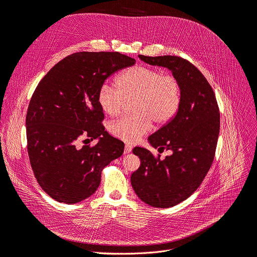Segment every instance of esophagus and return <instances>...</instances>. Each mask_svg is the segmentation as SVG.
Segmentation results:
<instances>
[{
	"mask_svg": "<svg viewBox=\"0 0 257 257\" xmlns=\"http://www.w3.org/2000/svg\"><path fill=\"white\" fill-rule=\"evenodd\" d=\"M131 151H132V147L130 146L129 144H126V145H125V150H124V153H125V154H127V153H130Z\"/></svg>",
	"mask_w": 257,
	"mask_h": 257,
	"instance_id": "34e87169",
	"label": "esophagus"
}]
</instances>
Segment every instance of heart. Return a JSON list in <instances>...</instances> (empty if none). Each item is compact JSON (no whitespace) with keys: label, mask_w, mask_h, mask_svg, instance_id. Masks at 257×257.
Here are the masks:
<instances>
[{"label":"heart","mask_w":257,"mask_h":257,"mask_svg":"<svg viewBox=\"0 0 257 257\" xmlns=\"http://www.w3.org/2000/svg\"><path fill=\"white\" fill-rule=\"evenodd\" d=\"M116 88L103 85L98 89L96 102L104 114L116 116L126 102L135 114L120 117L109 126L115 138L136 143L151 129L169 124L177 115L183 99L181 82L172 74L160 69L137 65L122 71L115 79Z\"/></svg>","instance_id":"heart-1"}]
</instances>
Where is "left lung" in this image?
<instances>
[{
    "label": "left lung",
    "mask_w": 257,
    "mask_h": 257,
    "mask_svg": "<svg viewBox=\"0 0 257 257\" xmlns=\"http://www.w3.org/2000/svg\"><path fill=\"white\" fill-rule=\"evenodd\" d=\"M139 58L170 69L181 82L183 99L174 119L148 138L160 153L167 149L172 154L161 160L160 154L136 147L133 153L141 166L132 173L131 185L144 203L173 207L196 190L211 168L219 133V108L213 89L192 63L175 55Z\"/></svg>",
    "instance_id": "8db88e82"
}]
</instances>
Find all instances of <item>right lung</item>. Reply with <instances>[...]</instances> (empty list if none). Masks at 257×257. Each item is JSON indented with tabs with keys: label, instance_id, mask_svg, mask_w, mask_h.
Returning a JSON list of instances; mask_svg holds the SVG:
<instances>
[{
	"label": "right lung",
	"instance_id": "right-lung-1",
	"mask_svg": "<svg viewBox=\"0 0 257 257\" xmlns=\"http://www.w3.org/2000/svg\"><path fill=\"white\" fill-rule=\"evenodd\" d=\"M135 63L119 52H75L38 84L26 114L27 151L39 185L57 202L92 195L104 167L124 152L122 142L105 131L96 94L110 74ZM97 137L94 147L85 144Z\"/></svg>",
	"mask_w": 257,
	"mask_h": 257
}]
</instances>
